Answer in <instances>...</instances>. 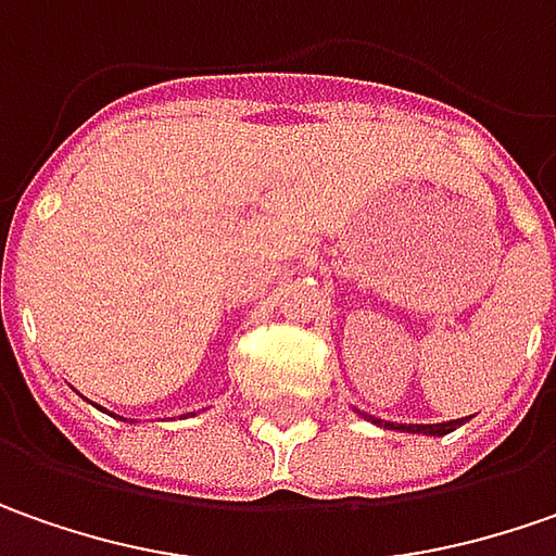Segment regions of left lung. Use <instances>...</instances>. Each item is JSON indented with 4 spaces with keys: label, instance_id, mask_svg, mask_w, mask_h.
<instances>
[{
    "label": "left lung",
    "instance_id": "8db88e82",
    "mask_svg": "<svg viewBox=\"0 0 556 556\" xmlns=\"http://www.w3.org/2000/svg\"><path fill=\"white\" fill-rule=\"evenodd\" d=\"M366 418H372V415H366ZM372 421L375 425H381V428H388V431H409V433H431V437H443V433L462 428L468 418H455V421H443V425H396V421H381V418H372Z\"/></svg>",
    "mask_w": 556,
    "mask_h": 556
}]
</instances>
